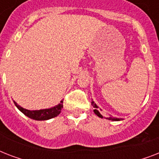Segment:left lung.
<instances>
[{"mask_svg":"<svg viewBox=\"0 0 159 159\" xmlns=\"http://www.w3.org/2000/svg\"><path fill=\"white\" fill-rule=\"evenodd\" d=\"M92 105L93 106V107L95 108L94 110V113L97 115V116H99L100 118H103V116L102 115V112L101 111H102V110H101V109H99V107L97 106V104L95 103L93 101L92 102ZM104 118L107 119V120H113V121H119L121 119L120 118H115V117H112L111 116H106V117H104Z\"/></svg>","mask_w":159,"mask_h":159,"instance_id":"1","label":"left lung"}]
</instances>
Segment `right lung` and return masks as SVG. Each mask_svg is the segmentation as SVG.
I'll return each instance as SVG.
<instances>
[{
  "label": "right lung",
  "instance_id": "obj_1",
  "mask_svg": "<svg viewBox=\"0 0 159 159\" xmlns=\"http://www.w3.org/2000/svg\"><path fill=\"white\" fill-rule=\"evenodd\" d=\"M16 106L20 110V111L25 115L26 116H28L29 118L33 119L35 120H47L49 119L54 118L56 116H57L60 114L61 111H62V106H63V100H62L60 103L57 106L51 107L48 109H43V110H39V111H30V110H26L24 109L23 107L19 106L16 102H14Z\"/></svg>",
  "mask_w": 159,
  "mask_h": 159
}]
</instances>
